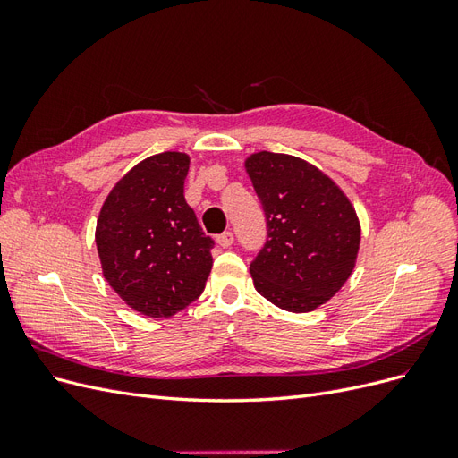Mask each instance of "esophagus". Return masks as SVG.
<instances>
[{"label": "esophagus", "instance_id": "esophagus-1", "mask_svg": "<svg viewBox=\"0 0 458 458\" xmlns=\"http://www.w3.org/2000/svg\"><path fill=\"white\" fill-rule=\"evenodd\" d=\"M217 244L221 246V248H229L231 244H233V241H234V237H233V233L231 231H224L221 234H217Z\"/></svg>", "mask_w": 458, "mask_h": 458}]
</instances>
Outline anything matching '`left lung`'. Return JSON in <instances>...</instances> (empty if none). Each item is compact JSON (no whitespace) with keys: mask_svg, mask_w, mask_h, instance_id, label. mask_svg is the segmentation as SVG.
Returning <instances> with one entry per match:
<instances>
[{"mask_svg":"<svg viewBox=\"0 0 458 458\" xmlns=\"http://www.w3.org/2000/svg\"><path fill=\"white\" fill-rule=\"evenodd\" d=\"M267 241L250 261L258 293L306 313L335 296L353 271L361 229L344 192L306 160L261 150L246 160Z\"/></svg>","mask_w":458,"mask_h":458,"instance_id":"1","label":"left lung"}]
</instances>
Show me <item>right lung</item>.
<instances>
[{"label": "right lung", "instance_id": "add662e5", "mask_svg": "<svg viewBox=\"0 0 458 458\" xmlns=\"http://www.w3.org/2000/svg\"><path fill=\"white\" fill-rule=\"evenodd\" d=\"M187 172L183 152L145 158L110 191L97 219L105 279L147 317L185 310L212 271L214 239L185 200Z\"/></svg>", "mask_w": 458, "mask_h": 458}]
</instances>
